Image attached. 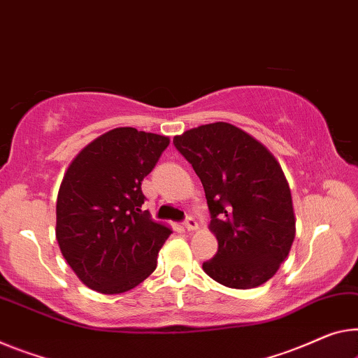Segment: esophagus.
Here are the masks:
<instances>
[{
  "mask_svg": "<svg viewBox=\"0 0 358 358\" xmlns=\"http://www.w3.org/2000/svg\"><path fill=\"white\" fill-rule=\"evenodd\" d=\"M184 227L189 230V232H194V230L198 229V224L194 217H187L185 222H184Z\"/></svg>",
  "mask_w": 358,
  "mask_h": 358,
  "instance_id": "34e87169",
  "label": "esophagus"
}]
</instances>
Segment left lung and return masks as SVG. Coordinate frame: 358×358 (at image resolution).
<instances>
[{
	"label": "left lung",
	"mask_w": 358,
	"mask_h": 358,
	"mask_svg": "<svg viewBox=\"0 0 358 358\" xmlns=\"http://www.w3.org/2000/svg\"><path fill=\"white\" fill-rule=\"evenodd\" d=\"M192 164L211 213L217 252L203 262L213 280L250 289L271 280L296 235L288 180L268 148L235 124L216 122L174 136Z\"/></svg>",
	"instance_id": "obj_1"
}]
</instances>
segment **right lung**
<instances>
[{
	"mask_svg": "<svg viewBox=\"0 0 358 358\" xmlns=\"http://www.w3.org/2000/svg\"><path fill=\"white\" fill-rule=\"evenodd\" d=\"M168 145V136L115 128L69 164L57 194L56 238L87 288L126 293L157 268L158 251L173 230L141 210V184Z\"/></svg>",
	"mask_w": 358,
	"mask_h": 358,
	"instance_id": "add662e5",
	"label": "right lung"
}]
</instances>
